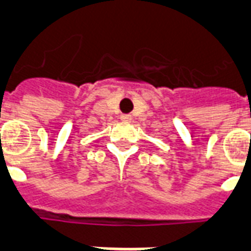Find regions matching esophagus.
<instances>
[{"mask_svg": "<svg viewBox=\"0 0 251 251\" xmlns=\"http://www.w3.org/2000/svg\"><path fill=\"white\" fill-rule=\"evenodd\" d=\"M121 120H122V121L129 122L130 120H131V117H130V116H121Z\"/></svg>", "mask_w": 251, "mask_h": 251, "instance_id": "34e87169", "label": "esophagus"}]
</instances>
